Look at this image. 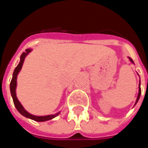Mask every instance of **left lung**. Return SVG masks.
Instances as JSON below:
<instances>
[{
  "mask_svg": "<svg viewBox=\"0 0 148 148\" xmlns=\"http://www.w3.org/2000/svg\"><path fill=\"white\" fill-rule=\"evenodd\" d=\"M129 58V59H130V60H131V63H133V64H134L133 60H132V59H131V58ZM140 94H141V90H140V84H139V92H138V97H137V100H136L135 104H136V103H138V100H139V98H140ZM135 104H134V105H135Z\"/></svg>",
  "mask_w": 148,
  "mask_h": 148,
  "instance_id": "obj_1",
  "label": "left lung"
}]
</instances>
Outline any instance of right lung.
Segmentation results:
<instances>
[{
	"label": "right lung",
	"mask_w": 148,
	"mask_h": 148,
	"mask_svg": "<svg viewBox=\"0 0 148 148\" xmlns=\"http://www.w3.org/2000/svg\"><path fill=\"white\" fill-rule=\"evenodd\" d=\"M32 51L31 49H26L25 50V52H23L22 54L21 55V60H20V62L18 64L16 68L14 71V73H13V77L12 79H11V81H10V94H11V96H12L13 101H14V103L15 108H17V110H18V112L22 114L24 117H27V118H30V119H32L35 121H49V120L53 119V117H57L60 112L56 113L54 114H51V115H46V116H35V115H33L28 113L25 109L24 108V107L21 105V103H20V101H18V99L17 97V95H16V87H17V74H19L20 71L21 70L22 65L24 64V59L26 58V56L31 51Z\"/></svg>",
	"instance_id": "obj_1"
}]
</instances>
